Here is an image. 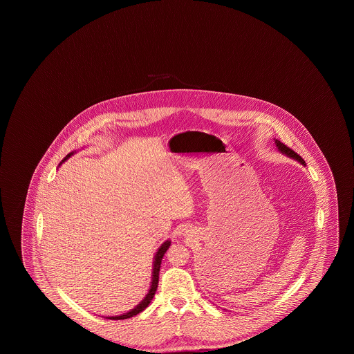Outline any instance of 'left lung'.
Masks as SVG:
<instances>
[{"mask_svg":"<svg viewBox=\"0 0 354 354\" xmlns=\"http://www.w3.org/2000/svg\"><path fill=\"white\" fill-rule=\"evenodd\" d=\"M274 140V145H276V149L279 150V151L281 152V153H284L286 155L288 158H292V159H295V160H297L299 163H301L303 166H305V162H304L303 158L300 156V155H297L296 152L293 151L292 149H289V147H286L284 143H281L279 139H273Z\"/></svg>","mask_w":354,"mask_h":354,"instance_id":"left-lung-1","label":"left lung"}]
</instances>
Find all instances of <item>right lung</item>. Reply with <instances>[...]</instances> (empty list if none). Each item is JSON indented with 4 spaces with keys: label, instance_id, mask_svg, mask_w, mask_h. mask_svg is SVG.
<instances>
[{
    "label": "right lung",
    "instance_id": "right-lung-1",
    "mask_svg": "<svg viewBox=\"0 0 354 354\" xmlns=\"http://www.w3.org/2000/svg\"><path fill=\"white\" fill-rule=\"evenodd\" d=\"M73 153H75V151L68 153V155L64 158V160L58 165V167H59L62 163H65ZM169 245H171V240H166V241L158 248V251H156L155 256H153V261H152L151 286H150V289H149L147 295L143 297V300L138 304L134 309H131V310H129V312H126V313H123V315H118V316H106L104 319H111V320H124V319H130V317L136 316L138 313H140L142 310H145V309L149 306V304L151 303L152 297H153V295H155V292H156V288H158L159 270H160L162 259H163L166 251L169 250Z\"/></svg>",
    "mask_w": 354,
    "mask_h": 354
}]
</instances>
